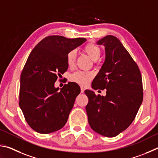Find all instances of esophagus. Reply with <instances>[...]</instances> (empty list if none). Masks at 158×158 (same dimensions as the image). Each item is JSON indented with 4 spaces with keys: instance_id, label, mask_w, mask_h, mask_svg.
Wrapping results in <instances>:
<instances>
[{
    "instance_id": "esophagus-1",
    "label": "esophagus",
    "mask_w": 158,
    "mask_h": 158,
    "mask_svg": "<svg viewBox=\"0 0 158 158\" xmlns=\"http://www.w3.org/2000/svg\"><path fill=\"white\" fill-rule=\"evenodd\" d=\"M81 93H83L85 92V88L83 87H81Z\"/></svg>"
}]
</instances>
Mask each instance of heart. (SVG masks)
<instances>
[{"label":"heart","mask_w":158,"mask_h":158,"mask_svg":"<svg viewBox=\"0 0 158 158\" xmlns=\"http://www.w3.org/2000/svg\"><path fill=\"white\" fill-rule=\"evenodd\" d=\"M84 50L93 60H98L101 56V48L98 46H96V44H87L85 46ZM76 55L77 52L75 49L71 50L68 52L67 55H66V62H67V64L69 66L74 65L76 59ZM93 77L94 73L92 72L79 70L71 73L70 75V77H69V79L71 82H73L75 83L85 86V85L89 84V82L93 78Z\"/></svg>","instance_id":"obj_1"}]
</instances>
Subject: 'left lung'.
<instances>
[{"instance_id": "left-lung-1", "label": "left lung", "mask_w": 158, "mask_h": 158, "mask_svg": "<svg viewBox=\"0 0 158 158\" xmlns=\"http://www.w3.org/2000/svg\"><path fill=\"white\" fill-rule=\"evenodd\" d=\"M106 49V60L92 82L94 89H106V96L85 90L88 122L94 131L116 137L128 128L143 101L139 69L118 39L107 35L97 41Z\"/></svg>"}]
</instances>
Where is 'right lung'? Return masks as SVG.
<instances>
[{"label": "right lung", "mask_w": 158, "mask_h": 158, "mask_svg": "<svg viewBox=\"0 0 158 158\" xmlns=\"http://www.w3.org/2000/svg\"><path fill=\"white\" fill-rule=\"evenodd\" d=\"M85 41L48 36L30 52L21 74L19 106L28 125L39 133L57 131L67 121L81 88L68 82L59 91L55 82L67 71L68 52Z\"/></svg>", "instance_id": "obj_1"}]
</instances>
